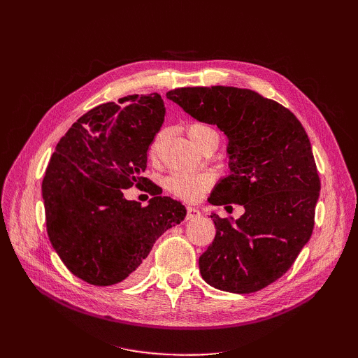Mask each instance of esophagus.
<instances>
[{
    "mask_svg": "<svg viewBox=\"0 0 358 358\" xmlns=\"http://www.w3.org/2000/svg\"><path fill=\"white\" fill-rule=\"evenodd\" d=\"M200 216V210L196 208H187V220H197Z\"/></svg>",
    "mask_w": 358,
    "mask_h": 358,
    "instance_id": "1",
    "label": "esophagus"
}]
</instances>
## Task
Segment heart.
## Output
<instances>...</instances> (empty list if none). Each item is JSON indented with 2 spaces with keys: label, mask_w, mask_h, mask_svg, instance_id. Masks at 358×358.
I'll use <instances>...</instances> for the list:
<instances>
[{
  "label": "heart",
  "mask_w": 358,
  "mask_h": 358,
  "mask_svg": "<svg viewBox=\"0 0 358 358\" xmlns=\"http://www.w3.org/2000/svg\"><path fill=\"white\" fill-rule=\"evenodd\" d=\"M188 136L199 146L206 137L216 136L213 129L203 124H192L188 128ZM161 142V134H157L154 142L150 143V157L155 158L158 152V146ZM212 175L208 171H173L166 179V188L173 194L185 201H196L199 200L203 192L212 185Z\"/></svg>",
  "instance_id": "obj_1"
}]
</instances>
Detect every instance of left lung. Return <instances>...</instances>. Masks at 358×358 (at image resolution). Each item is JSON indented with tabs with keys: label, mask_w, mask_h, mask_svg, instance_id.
I'll list each match as a JSON object with an SVG mask.
<instances>
[{
	"label": "left lung",
	"mask_w": 358,
	"mask_h": 358,
	"mask_svg": "<svg viewBox=\"0 0 358 358\" xmlns=\"http://www.w3.org/2000/svg\"><path fill=\"white\" fill-rule=\"evenodd\" d=\"M166 95L229 138L230 175L216 183L209 203L245 208L236 221L210 215L216 234L199 258L200 273L222 291L263 289L287 273L313 230L321 183L305 128L251 90L197 86Z\"/></svg>",
	"instance_id": "8db88e82"
}]
</instances>
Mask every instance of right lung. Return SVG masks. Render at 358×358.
Wrapping results in <instances>:
<instances>
[{
  "instance_id": "obj_1",
  "label": "right lung",
  "mask_w": 358,
  "mask_h": 358,
  "mask_svg": "<svg viewBox=\"0 0 358 358\" xmlns=\"http://www.w3.org/2000/svg\"><path fill=\"white\" fill-rule=\"evenodd\" d=\"M119 103L96 106L71 125L41 183L53 249L73 275L99 287L136 279L158 237L187 216L170 197L146 208L124 197L150 182L142 173L166 107L157 92Z\"/></svg>"
}]
</instances>
